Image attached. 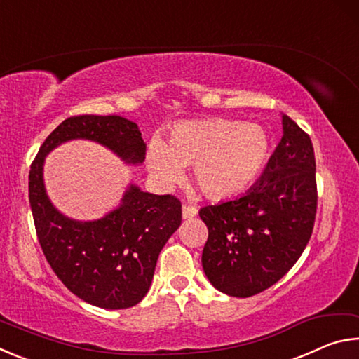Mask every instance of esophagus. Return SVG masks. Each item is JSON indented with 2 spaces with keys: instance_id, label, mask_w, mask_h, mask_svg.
<instances>
[{
  "instance_id": "1",
  "label": "esophagus",
  "mask_w": 359,
  "mask_h": 359,
  "mask_svg": "<svg viewBox=\"0 0 359 359\" xmlns=\"http://www.w3.org/2000/svg\"><path fill=\"white\" fill-rule=\"evenodd\" d=\"M198 214V209L194 208V205H184V208H182V217L185 218H193L194 215Z\"/></svg>"
}]
</instances>
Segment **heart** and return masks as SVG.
<instances>
[{
    "mask_svg": "<svg viewBox=\"0 0 359 359\" xmlns=\"http://www.w3.org/2000/svg\"><path fill=\"white\" fill-rule=\"evenodd\" d=\"M269 139L257 123L209 118L175 125L165 145L149 150L150 172L161 184L177 182L184 166L193 165L191 177L205 196L215 201L245 191L263 169Z\"/></svg>",
    "mask_w": 359,
    "mask_h": 359,
    "instance_id": "heart-1",
    "label": "heart"
}]
</instances>
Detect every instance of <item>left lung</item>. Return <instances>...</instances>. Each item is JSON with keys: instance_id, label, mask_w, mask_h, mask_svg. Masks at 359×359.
<instances>
[{"instance_id": "1", "label": "left lung", "mask_w": 359, "mask_h": 359, "mask_svg": "<svg viewBox=\"0 0 359 359\" xmlns=\"http://www.w3.org/2000/svg\"><path fill=\"white\" fill-rule=\"evenodd\" d=\"M261 179L245 194L205 205L203 269L224 294L250 297L277 283L306 248L317 215L311 137L288 115Z\"/></svg>"}]
</instances>
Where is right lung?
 <instances>
[{
    "mask_svg": "<svg viewBox=\"0 0 359 359\" xmlns=\"http://www.w3.org/2000/svg\"><path fill=\"white\" fill-rule=\"evenodd\" d=\"M71 139L111 149L130 165H141L145 144L135 121L118 115H77L62 121L32 163L28 179L36 234L44 257L71 293L102 309H128L142 301L158 255L182 223L172 194H151L130 185L121 204L100 220L77 222L58 212L42 179L46 155Z\"/></svg>",
    "mask_w": 359,
    "mask_h": 359,
    "instance_id": "obj_1",
    "label": "right lung"
}]
</instances>
